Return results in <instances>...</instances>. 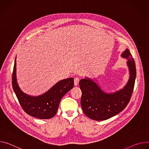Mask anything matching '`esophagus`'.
<instances>
[{"label": "esophagus", "mask_w": 149, "mask_h": 149, "mask_svg": "<svg viewBox=\"0 0 149 149\" xmlns=\"http://www.w3.org/2000/svg\"><path fill=\"white\" fill-rule=\"evenodd\" d=\"M79 81V79L78 78H75L74 79V86H77L78 85Z\"/></svg>", "instance_id": "1"}]
</instances>
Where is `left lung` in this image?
Here are the masks:
<instances>
[{"instance_id":"8db88e82","label":"left lung","mask_w":149,"mask_h":149,"mask_svg":"<svg viewBox=\"0 0 149 149\" xmlns=\"http://www.w3.org/2000/svg\"><path fill=\"white\" fill-rule=\"evenodd\" d=\"M127 59L130 77L127 84L118 91L108 93L88 77L80 80L82 91L81 105L85 115L95 120H104L123 111L128 104L133 92L136 77V68L130 50L127 49L121 54Z\"/></svg>"}]
</instances>
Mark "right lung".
I'll use <instances>...</instances> for the list:
<instances>
[{
	"label": "right lung",
	"instance_id": "right-lung-1",
	"mask_svg": "<svg viewBox=\"0 0 149 149\" xmlns=\"http://www.w3.org/2000/svg\"><path fill=\"white\" fill-rule=\"evenodd\" d=\"M16 62L15 58L12 73V87L23 110L29 115L38 119L52 118L57 112L61 99L74 87V78L59 81L42 95L30 96L24 93L18 84Z\"/></svg>",
	"mask_w": 149,
	"mask_h": 149
}]
</instances>
